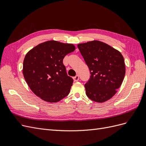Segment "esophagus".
Instances as JSON below:
<instances>
[{"instance_id":"1","label":"esophagus","mask_w":146,"mask_h":146,"mask_svg":"<svg viewBox=\"0 0 146 146\" xmlns=\"http://www.w3.org/2000/svg\"><path fill=\"white\" fill-rule=\"evenodd\" d=\"M73 79H74V82H77L79 80V76H78V75H77L76 76H75V77H73Z\"/></svg>"}]
</instances>
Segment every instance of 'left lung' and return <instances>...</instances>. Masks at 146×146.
<instances>
[{
  "instance_id": "left-lung-1",
  "label": "left lung",
  "mask_w": 146,
  "mask_h": 146,
  "mask_svg": "<svg viewBox=\"0 0 146 146\" xmlns=\"http://www.w3.org/2000/svg\"><path fill=\"white\" fill-rule=\"evenodd\" d=\"M77 47L91 74L85 85L86 96L100 103L111 99L125 77L123 56L115 48L99 41L79 44Z\"/></svg>"
}]
</instances>
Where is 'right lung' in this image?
I'll return each mask as SVG.
<instances>
[{
  "instance_id": "1",
  "label": "right lung",
  "mask_w": 146,
  "mask_h": 146,
  "mask_svg": "<svg viewBox=\"0 0 146 146\" xmlns=\"http://www.w3.org/2000/svg\"><path fill=\"white\" fill-rule=\"evenodd\" d=\"M75 48L71 44L48 41L26 54L24 78L31 90L43 100L57 102L69 94L73 79L68 76L63 60Z\"/></svg>"
}]
</instances>
